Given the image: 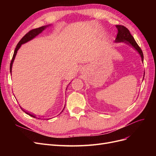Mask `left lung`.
<instances>
[{"mask_svg": "<svg viewBox=\"0 0 156 156\" xmlns=\"http://www.w3.org/2000/svg\"><path fill=\"white\" fill-rule=\"evenodd\" d=\"M116 27L118 30V34L115 39V42H116V43H119V42H124V43L133 47V48L138 51V53L141 56V60L143 62L144 56L143 51L140 48V47L138 45V44H136L134 37L130 34L129 30L123 25H116Z\"/></svg>", "mask_w": 156, "mask_h": 156, "instance_id": "obj_1", "label": "left lung"}]
</instances>
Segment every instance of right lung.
<instances>
[{"label": "right lung", "instance_id": "right-lung-1", "mask_svg": "<svg viewBox=\"0 0 156 156\" xmlns=\"http://www.w3.org/2000/svg\"><path fill=\"white\" fill-rule=\"evenodd\" d=\"M48 26H49V25L43 26V27H39V28H37V29H32V30H30L29 32H27V34L22 37L21 40L20 41H19V43L17 44V46H16V49H15V51H14V53H13V57H12V61H11V63H10V73H12V68L13 62V61H14V59H15V58H16L17 52L18 49L20 48V47L21 46V45L23 44H25V43H27V41H29L32 40L33 38H34V37H35L36 36H37L39 34H40L41 32H42V31L44 30L45 29V28L48 27ZM21 109H22L23 111H24V112L26 113V114L29 115V116H32V117H33V118H36V119H40V118H36L35 115L30 114V113L25 111L23 109V108H21ZM63 110H64V109H63ZM63 110H62V111H63Z\"/></svg>", "mask_w": 156, "mask_h": 156}]
</instances>
